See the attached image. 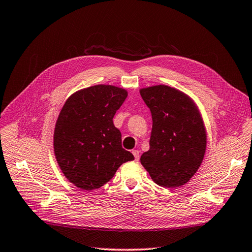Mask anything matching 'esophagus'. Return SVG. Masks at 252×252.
<instances>
[{
    "label": "esophagus",
    "instance_id": "1",
    "mask_svg": "<svg viewBox=\"0 0 252 252\" xmlns=\"http://www.w3.org/2000/svg\"><path fill=\"white\" fill-rule=\"evenodd\" d=\"M132 153H133V155L135 157V160H139V152H138V151L137 150H133Z\"/></svg>",
    "mask_w": 252,
    "mask_h": 252
}]
</instances>
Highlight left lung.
<instances>
[{
  "label": "left lung",
  "instance_id": "left-lung-1",
  "mask_svg": "<svg viewBox=\"0 0 252 252\" xmlns=\"http://www.w3.org/2000/svg\"><path fill=\"white\" fill-rule=\"evenodd\" d=\"M152 114L150 150L140 162L166 188L188 183L203 162L207 132L196 103L184 92L158 84L139 91Z\"/></svg>",
  "mask_w": 252,
  "mask_h": 252
}]
</instances>
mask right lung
Returning a JSON list of instances; mask_svg holds the SVG:
<instances>
[{
  "mask_svg": "<svg viewBox=\"0 0 252 252\" xmlns=\"http://www.w3.org/2000/svg\"><path fill=\"white\" fill-rule=\"evenodd\" d=\"M127 91L98 84L79 90L64 103L56 122L54 152L68 182L92 191L106 184L122 163L134 156L121 147V133L113 124Z\"/></svg>",
  "mask_w": 252,
  "mask_h": 252,
  "instance_id": "add662e5",
  "label": "right lung"
}]
</instances>
